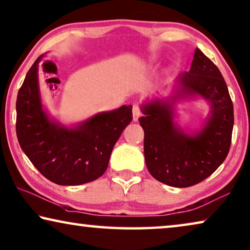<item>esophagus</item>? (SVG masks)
I'll use <instances>...</instances> for the list:
<instances>
[{
  "mask_svg": "<svg viewBox=\"0 0 250 250\" xmlns=\"http://www.w3.org/2000/svg\"><path fill=\"white\" fill-rule=\"evenodd\" d=\"M140 116H141V111H140L139 105H133V108H132V117H133V121L136 122V121L139 120Z\"/></svg>",
  "mask_w": 250,
  "mask_h": 250,
  "instance_id": "1",
  "label": "esophagus"
}]
</instances>
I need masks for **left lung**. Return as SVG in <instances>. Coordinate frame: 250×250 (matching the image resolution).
Masks as SVG:
<instances>
[{
    "label": "left lung",
    "mask_w": 250,
    "mask_h": 250,
    "mask_svg": "<svg viewBox=\"0 0 250 250\" xmlns=\"http://www.w3.org/2000/svg\"><path fill=\"white\" fill-rule=\"evenodd\" d=\"M198 97L208 102L209 113L200 129L186 133L174 120L176 102ZM141 111L146 168L162 184L177 188L199 184L227 157L233 126L232 101L219 69L199 49L195 50L189 72L173 82L170 97L146 100Z\"/></svg>",
    "instance_id": "obj_1"
}]
</instances>
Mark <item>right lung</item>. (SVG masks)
Masks as SVG:
<instances>
[{
  "mask_svg": "<svg viewBox=\"0 0 250 250\" xmlns=\"http://www.w3.org/2000/svg\"><path fill=\"white\" fill-rule=\"evenodd\" d=\"M41 55L26 73L17 99V136L27 158L46 179L78 186L104 175L116 142L132 121V105L99 112L66 125L51 117L39 83Z\"/></svg>",
  "mask_w": 250,
  "mask_h": 250,
  "instance_id": "right-lung-1",
  "label": "right lung"
}]
</instances>
